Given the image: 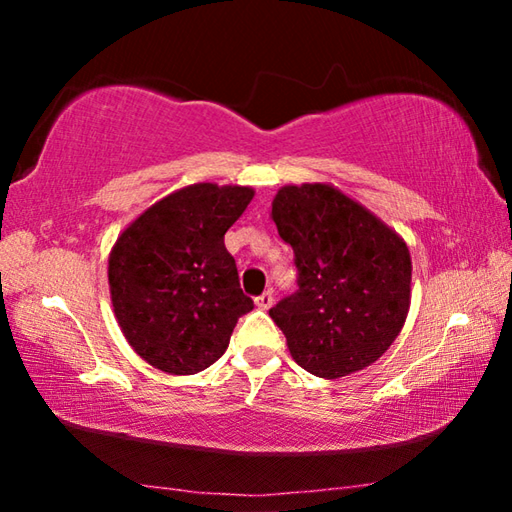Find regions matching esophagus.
<instances>
[{
    "label": "esophagus",
    "mask_w": 512,
    "mask_h": 512,
    "mask_svg": "<svg viewBox=\"0 0 512 512\" xmlns=\"http://www.w3.org/2000/svg\"><path fill=\"white\" fill-rule=\"evenodd\" d=\"M255 305L259 309H271L273 307V291H264L262 296L255 298Z\"/></svg>",
    "instance_id": "obj_1"
}]
</instances>
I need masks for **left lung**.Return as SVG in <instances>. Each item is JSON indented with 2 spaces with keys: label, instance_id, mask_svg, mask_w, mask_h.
<instances>
[{
  "label": "left lung",
  "instance_id": "1",
  "mask_svg": "<svg viewBox=\"0 0 512 512\" xmlns=\"http://www.w3.org/2000/svg\"><path fill=\"white\" fill-rule=\"evenodd\" d=\"M271 219L296 253L300 289L268 311L293 361L323 379L368 368L409 316L406 241L332 183L280 187Z\"/></svg>",
  "mask_w": 512,
  "mask_h": 512
}]
</instances>
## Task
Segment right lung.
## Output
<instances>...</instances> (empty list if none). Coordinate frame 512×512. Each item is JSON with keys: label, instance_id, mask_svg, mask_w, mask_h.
Masks as SVG:
<instances>
[{"label": "right lung", "instance_id": "obj_1", "mask_svg": "<svg viewBox=\"0 0 512 512\" xmlns=\"http://www.w3.org/2000/svg\"><path fill=\"white\" fill-rule=\"evenodd\" d=\"M253 196V187L187 185L121 230L108 257L112 309L128 345L153 368L196 375L212 366L253 309L223 244Z\"/></svg>", "mask_w": 512, "mask_h": 512}]
</instances>
